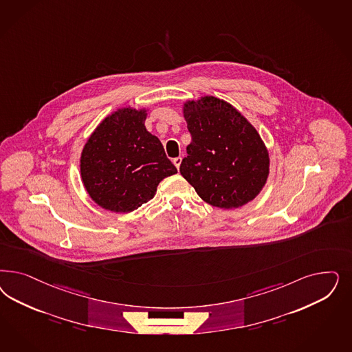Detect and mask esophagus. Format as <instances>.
I'll return each mask as SVG.
<instances>
[{
    "instance_id": "1",
    "label": "esophagus",
    "mask_w": 352,
    "mask_h": 352,
    "mask_svg": "<svg viewBox=\"0 0 352 352\" xmlns=\"http://www.w3.org/2000/svg\"><path fill=\"white\" fill-rule=\"evenodd\" d=\"M182 157H177V158H175V159H173V160H172V162H173V164H175V166H176V168H177V170H179V168H180V164H182Z\"/></svg>"
}]
</instances>
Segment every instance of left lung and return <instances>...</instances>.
Wrapping results in <instances>:
<instances>
[{
  "instance_id": "8db88e82",
  "label": "left lung",
  "mask_w": 352,
  "mask_h": 352,
  "mask_svg": "<svg viewBox=\"0 0 352 352\" xmlns=\"http://www.w3.org/2000/svg\"><path fill=\"white\" fill-rule=\"evenodd\" d=\"M192 135L180 172L204 202L236 208L252 201L270 173L268 151L256 129L215 97L185 103Z\"/></svg>"
}]
</instances>
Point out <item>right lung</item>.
I'll list each match as a JSON object with an SVG mask.
<instances>
[{
    "instance_id": "1",
    "label": "right lung",
    "mask_w": 352,
    "mask_h": 352,
    "mask_svg": "<svg viewBox=\"0 0 352 352\" xmlns=\"http://www.w3.org/2000/svg\"><path fill=\"white\" fill-rule=\"evenodd\" d=\"M145 119V110L120 109L97 126L82 148L84 186L106 210H136L154 197L159 182L177 173L158 137L146 131Z\"/></svg>"
}]
</instances>
